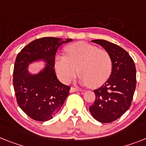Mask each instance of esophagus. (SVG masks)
Masks as SVG:
<instances>
[{"instance_id": "34e87169", "label": "esophagus", "mask_w": 146, "mask_h": 146, "mask_svg": "<svg viewBox=\"0 0 146 146\" xmlns=\"http://www.w3.org/2000/svg\"><path fill=\"white\" fill-rule=\"evenodd\" d=\"M79 89H77V88H71L70 90V93H73V92H76V91H79Z\"/></svg>"}]
</instances>
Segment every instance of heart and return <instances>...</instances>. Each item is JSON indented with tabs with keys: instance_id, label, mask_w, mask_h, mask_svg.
<instances>
[{
	"instance_id": "heart-1",
	"label": "heart",
	"mask_w": 146,
	"mask_h": 146,
	"mask_svg": "<svg viewBox=\"0 0 146 146\" xmlns=\"http://www.w3.org/2000/svg\"><path fill=\"white\" fill-rule=\"evenodd\" d=\"M66 56H56L55 66L60 79L69 83L77 73L83 84L96 88L105 82L111 75L112 61L105 50L86 42H77L66 48Z\"/></svg>"
}]
</instances>
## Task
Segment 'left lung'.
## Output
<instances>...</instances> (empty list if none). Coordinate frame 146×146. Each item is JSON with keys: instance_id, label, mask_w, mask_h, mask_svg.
<instances>
[{"instance_id": "8db88e82", "label": "left lung", "mask_w": 146, "mask_h": 146, "mask_svg": "<svg viewBox=\"0 0 146 146\" xmlns=\"http://www.w3.org/2000/svg\"><path fill=\"white\" fill-rule=\"evenodd\" d=\"M92 42L101 45L112 61V72L106 82L94 90V103L89 111L95 119L103 123L117 120L131 106L136 88V67L127 51L102 39Z\"/></svg>"}]
</instances>
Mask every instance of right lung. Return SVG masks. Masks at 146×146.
I'll list each match as a JSON object with an SVG mask.
<instances>
[{"mask_svg": "<svg viewBox=\"0 0 146 146\" xmlns=\"http://www.w3.org/2000/svg\"><path fill=\"white\" fill-rule=\"evenodd\" d=\"M72 39L45 37L34 40L21 50L15 59L13 86L16 100L21 110L34 120H50L59 111L70 94V87L62 84L56 75L55 57L62 44ZM44 60L45 69L38 74H30L29 64Z\"/></svg>", "mask_w": 146, "mask_h": 146, "instance_id": "right-lung-1", "label": "right lung"}]
</instances>
